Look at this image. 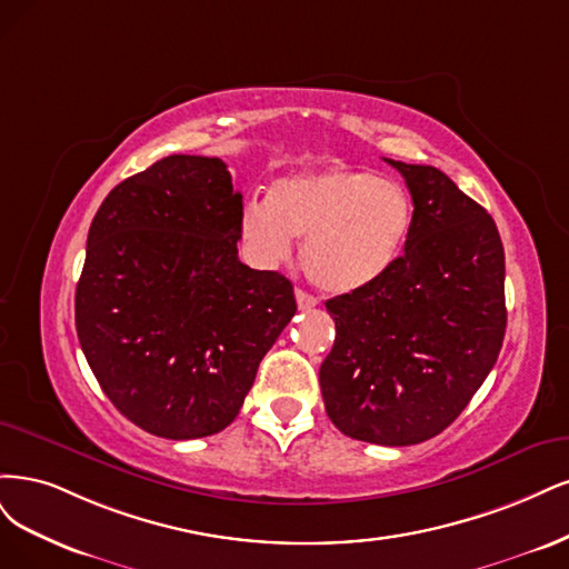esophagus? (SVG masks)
<instances>
[{"label": "esophagus", "instance_id": "34e87169", "mask_svg": "<svg viewBox=\"0 0 569 569\" xmlns=\"http://www.w3.org/2000/svg\"><path fill=\"white\" fill-rule=\"evenodd\" d=\"M296 300H298L300 309H311V307H317V302H319L315 296H309V292H305L302 288L296 290Z\"/></svg>", "mask_w": 569, "mask_h": 569}]
</instances>
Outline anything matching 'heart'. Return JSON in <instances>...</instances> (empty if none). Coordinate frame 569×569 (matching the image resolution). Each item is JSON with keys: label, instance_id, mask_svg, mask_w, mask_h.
I'll return each mask as SVG.
<instances>
[{"label": "heart", "instance_id": "1", "mask_svg": "<svg viewBox=\"0 0 569 569\" xmlns=\"http://www.w3.org/2000/svg\"><path fill=\"white\" fill-rule=\"evenodd\" d=\"M411 229L413 200L399 181L347 168L281 177L267 198H248L238 214V233L254 262H286L292 238H302L307 279L331 296L380 281L405 254Z\"/></svg>", "mask_w": 569, "mask_h": 569}]
</instances>
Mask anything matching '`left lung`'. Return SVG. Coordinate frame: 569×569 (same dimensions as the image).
<instances>
[{
  "instance_id": "obj_1",
  "label": "left lung",
  "mask_w": 569,
  "mask_h": 569,
  "mask_svg": "<svg viewBox=\"0 0 569 569\" xmlns=\"http://www.w3.org/2000/svg\"><path fill=\"white\" fill-rule=\"evenodd\" d=\"M388 162L413 200L411 238L380 281L326 300L336 342L319 382L342 435L409 447L449 428L497 363L506 260L491 214L445 172Z\"/></svg>"
}]
</instances>
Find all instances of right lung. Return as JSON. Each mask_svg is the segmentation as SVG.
<instances>
[{
  "label": "right lung",
  "mask_w": 569,
  "mask_h": 569,
  "mask_svg": "<svg viewBox=\"0 0 569 569\" xmlns=\"http://www.w3.org/2000/svg\"><path fill=\"white\" fill-rule=\"evenodd\" d=\"M227 164L168 156L106 196L87 236L76 326L91 373L141 430H224L296 315L292 283L238 260Z\"/></svg>",
  "instance_id": "1"
}]
</instances>
